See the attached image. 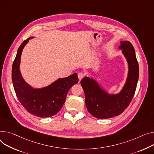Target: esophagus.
<instances>
[{"label":"esophagus","instance_id":"esophagus-1","mask_svg":"<svg viewBox=\"0 0 154 154\" xmlns=\"http://www.w3.org/2000/svg\"><path fill=\"white\" fill-rule=\"evenodd\" d=\"M84 77V74L82 72H79L78 74V78L79 79V80H81V79Z\"/></svg>","mask_w":154,"mask_h":154}]
</instances>
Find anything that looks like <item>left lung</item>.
Listing matches in <instances>:
<instances>
[{"label": "left lung", "mask_w": 154, "mask_h": 154, "mask_svg": "<svg viewBox=\"0 0 154 154\" xmlns=\"http://www.w3.org/2000/svg\"><path fill=\"white\" fill-rule=\"evenodd\" d=\"M119 49L128 63L125 83L117 94H110L101 83L92 77L80 81L85 96V105L90 113L98 119L119 115L128 106L134 97L139 79V65L134 47L128 41H121Z\"/></svg>", "instance_id": "left-lung-1"}]
</instances>
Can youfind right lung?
<instances>
[{
    "mask_svg": "<svg viewBox=\"0 0 154 154\" xmlns=\"http://www.w3.org/2000/svg\"><path fill=\"white\" fill-rule=\"evenodd\" d=\"M29 37L18 48L12 66V79L16 95L23 106L39 118H48L56 115L62 108L70 88L78 83L77 74L59 78L53 83L42 88H34L26 82L20 71V61L23 49Z\"/></svg>",
    "mask_w": 154,
    "mask_h": 154,
    "instance_id": "obj_1",
    "label": "right lung"
}]
</instances>
